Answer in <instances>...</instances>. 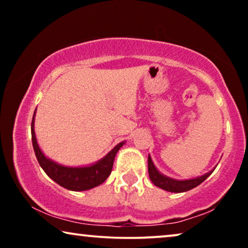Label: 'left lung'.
Here are the masks:
<instances>
[{"instance_id":"8db88e82","label":"left lung","mask_w":248,"mask_h":248,"mask_svg":"<svg viewBox=\"0 0 248 248\" xmlns=\"http://www.w3.org/2000/svg\"><path fill=\"white\" fill-rule=\"evenodd\" d=\"M148 171L149 176H150L151 182L154 183L155 186L160 187L165 191L174 192V193H182L189 191V189L196 187V186L201 184L212 174V171L206 172L205 175L201 176V177L194 178V179H187V181H176V179L166 177V176L161 175L160 172L157 170L155 167L154 162H152L150 155L148 157Z\"/></svg>"}]
</instances>
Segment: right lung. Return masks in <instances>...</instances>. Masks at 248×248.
Returning a JSON list of instances; mask_svg holds the SVG:
<instances>
[{"label": "right lung", "mask_w": 248, "mask_h": 248, "mask_svg": "<svg viewBox=\"0 0 248 248\" xmlns=\"http://www.w3.org/2000/svg\"><path fill=\"white\" fill-rule=\"evenodd\" d=\"M36 113V110H35ZM35 113L31 121V140L32 147L35 151L36 158L38 160L40 167L44 169V171L56 182L57 184L62 186L64 188L70 189V191H87V189L93 188L96 186L103 184L106 181L108 176L110 175L111 169H113L114 159L116 155L117 151L120 150L124 142H122L116 145L109 154H108L104 159L98 161L97 164L89 167H81V168H70L64 167L59 164H55L45 155L37 144L35 130H33V120H35Z\"/></svg>", "instance_id": "add662e5"}]
</instances>
